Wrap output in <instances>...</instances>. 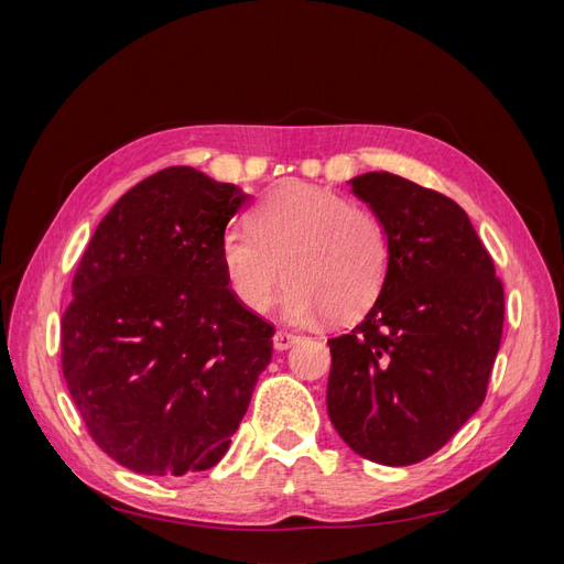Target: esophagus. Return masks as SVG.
Wrapping results in <instances>:
<instances>
[{"label": "esophagus", "instance_id": "1", "mask_svg": "<svg viewBox=\"0 0 564 564\" xmlns=\"http://www.w3.org/2000/svg\"><path fill=\"white\" fill-rule=\"evenodd\" d=\"M299 340L296 334L286 332V329H280L275 336H272V346H275V350H289Z\"/></svg>", "mask_w": 564, "mask_h": 564}]
</instances>
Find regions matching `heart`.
<instances>
[{
  "instance_id": "1",
  "label": "heart",
  "mask_w": 564,
  "mask_h": 564,
  "mask_svg": "<svg viewBox=\"0 0 564 564\" xmlns=\"http://www.w3.org/2000/svg\"><path fill=\"white\" fill-rule=\"evenodd\" d=\"M390 240L381 216L329 187L289 181L251 212V226L220 237V265L232 296L263 313L282 275V313L292 322L352 319L377 301Z\"/></svg>"
}]
</instances>
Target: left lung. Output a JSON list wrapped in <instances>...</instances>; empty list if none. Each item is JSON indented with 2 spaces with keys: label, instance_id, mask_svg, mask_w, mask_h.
<instances>
[{
  "label": "left lung",
  "instance_id": "left-lung-1",
  "mask_svg": "<svg viewBox=\"0 0 564 564\" xmlns=\"http://www.w3.org/2000/svg\"><path fill=\"white\" fill-rule=\"evenodd\" d=\"M350 185L386 224L390 263L367 317L327 340V409L352 452L412 466L445 447L485 402L503 284L454 199L388 172Z\"/></svg>",
  "mask_w": 564,
  "mask_h": 564
}]
</instances>
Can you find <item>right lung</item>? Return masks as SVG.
<instances>
[{"label": "right lung", "mask_w": 564, "mask_h": 564, "mask_svg": "<svg viewBox=\"0 0 564 564\" xmlns=\"http://www.w3.org/2000/svg\"><path fill=\"white\" fill-rule=\"evenodd\" d=\"M247 197L193 166L162 169L119 197L77 265L63 377L96 445L133 473L216 466L270 365L275 327L220 265Z\"/></svg>", "instance_id": "right-lung-1"}]
</instances>
